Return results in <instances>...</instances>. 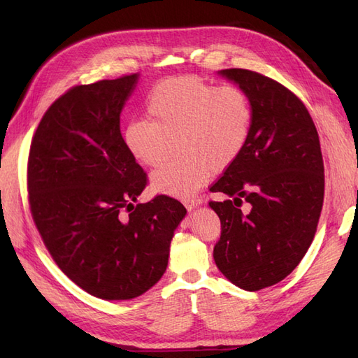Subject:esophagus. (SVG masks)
<instances>
[{"instance_id":"esophagus-1","label":"esophagus","mask_w":358,"mask_h":358,"mask_svg":"<svg viewBox=\"0 0 358 358\" xmlns=\"http://www.w3.org/2000/svg\"><path fill=\"white\" fill-rule=\"evenodd\" d=\"M182 203L185 204V208L188 209V210H192V209H196V208H199V206L201 204V199H199V197H192V199H185V200H182Z\"/></svg>"}]
</instances>
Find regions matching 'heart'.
Returning <instances> with one entry per match:
<instances>
[{"instance_id":"obj_1","label":"heart","mask_w":358,"mask_h":358,"mask_svg":"<svg viewBox=\"0 0 358 358\" xmlns=\"http://www.w3.org/2000/svg\"><path fill=\"white\" fill-rule=\"evenodd\" d=\"M149 119L131 121L124 140L131 155L157 167L178 140L183 155L157 169L150 189L189 199L212 176L241 157L252 129V106L236 85L216 86L199 76H180L158 83L148 99Z\"/></svg>"}]
</instances>
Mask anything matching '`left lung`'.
Masks as SVG:
<instances>
[{
	"mask_svg": "<svg viewBox=\"0 0 358 358\" xmlns=\"http://www.w3.org/2000/svg\"><path fill=\"white\" fill-rule=\"evenodd\" d=\"M245 91L252 129L241 157L210 188L221 220L215 263L231 284L257 291L285 279L313 241L324 200V164L315 124L297 96L266 76L218 71ZM243 202L249 213H242Z\"/></svg>",
	"mask_w": 358,
	"mask_h": 358,
	"instance_id": "8db88e82",
	"label": "left lung"
}]
</instances>
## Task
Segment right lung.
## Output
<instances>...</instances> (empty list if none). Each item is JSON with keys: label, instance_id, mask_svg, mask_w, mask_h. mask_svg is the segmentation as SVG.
Wrapping results in <instances>:
<instances>
[{"label": "right lung", "instance_id": "obj_1", "mask_svg": "<svg viewBox=\"0 0 358 358\" xmlns=\"http://www.w3.org/2000/svg\"><path fill=\"white\" fill-rule=\"evenodd\" d=\"M140 74L74 86L32 137V220L58 267L103 300H131L164 275L183 204L158 196L134 203L146 173L121 134V113Z\"/></svg>", "mask_w": 358, "mask_h": 358}]
</instances>
